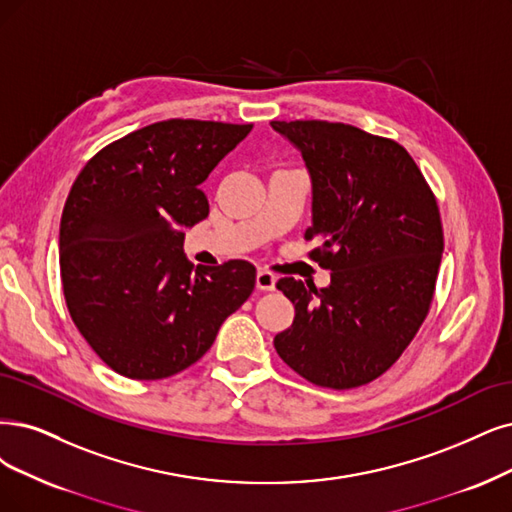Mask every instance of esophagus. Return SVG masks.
I'll return each instance as SVG.
<instances>
[{
	"label": "esophagus",
	"mask_w": 512,
	"mask_h": 512,
	"mask_svg": "<svg viewBox=\"0 0 512 512\" xmlns=\"http://www.w3.org/2000/svg\"><path fill=\"white\" fill-rule=\"evenodd\" d=\"M255 285L259 291H274L276 289V276L268 270H259L257 278H255Z\"/></svg>",
	"instance_id": "34e87169"
}]
</instances>
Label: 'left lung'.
I'll use <instances>...</instances> for the list:
<instances>
[{"instance_id": "obj_1", "label": "left lung", "mask_w": 512, "mask_h": 512, "mask_svg": "<svg viewBox=\"0 0 512 512\" xmlns=\"http://www.w3.org/2000/svg\"><path fill=\"white\" fill-rule=\"evenodd\" d=\"M312 179L310 253L331 270L316 289L295 278L276 287L295 306L274 337L278 356L308 382L348 390L388 371L422 327L443 255L437 198L407 149L325 120L272 122Z\"/></svg>"}]
</instances>
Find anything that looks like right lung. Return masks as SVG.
I'll return each mask as SVG.
<instances>
[{"label":"right lung","mask_w":512,"mask_h":512,"mask_svg":"<svg viewBox=\"0 0 512 512\" xmlns=\"http://www.w3.org/2000/svg\"><path fill=\"white\" fill-rule=\"evenodd\" d=\"M253 124L164 120L109 143L67 196L59 251L69 314L101 361L164 380L213 346L255 289V266L196 268L185 227L208 217L200 185Z\"/></svg>","instance_id":"right-lung-1"}]
</instances>
